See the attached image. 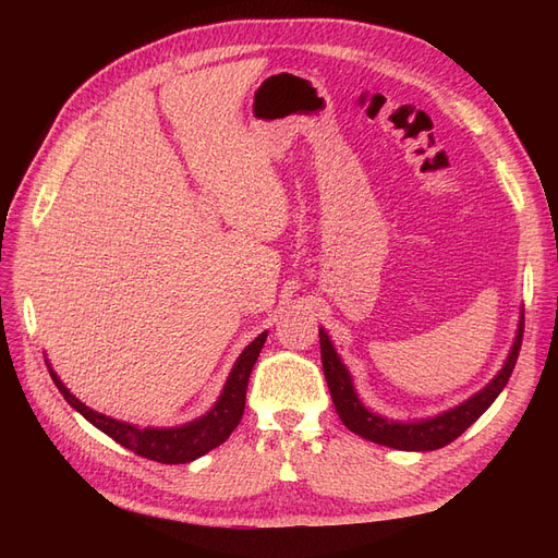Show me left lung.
<instances>
[{
    "label": "left lung",
    "instance_id": "obj_1",
    "mask_svg": "<svg viewBox=\"0 0 558 558\" xmlns=\"http://www.w3.org/2000/svg\"><path fill=\"white\" fill-rule=\"evenodd\" d=\"M320 363H324V375L330 388L332 404L337 414H340L342 424L365 440L377 442L384 447H393L400 451H433L447 447L453 442L456 437L465 433L475 421L492 408V402L500 396L505 384L510 381V375L514 369V363L519 359V349H521V337H523V316L519 318V328L517 337L508 361H505L500 373L488 381L480 393L468 398L465 402L456 404L453 410H447L437 416L430 418H421V421H388L375 412H369L365 404L359 400L356 388H353L349 369L344 363L337 356V351L330 342L328 332L320 328Z\"/></svg>",
    "mask_w": 558,
    "mask_h": 558
}]
</instances>
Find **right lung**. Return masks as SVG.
Returning <instances> with one entry per match:
<instances>
[{
    "label": "right lung",
    "mask_w": 558,
    "mask_h": 558,
    "mask_svg": "<svg viewBox=\"0 0 558 558\" xmlns=\"http://www.w3.org/2000/svg\"><path fill=\"white\" fill-rule=\"evenodd\" d=\"M267 340V332H260L256 340H253L242 353L238 363L232 365V373L223 386L221 398L216 400L214 408L191 424H183L177 428H140L125 424V421H116L111 416L99 414L90 408H86L76 396L70 393L60 377L48 369L50 377H53L58 391L64 396V400L72 404V408L86 416L95 428L107 433L109 437L118 445H123L125 449L134 451L137 456H144V459L158 461V463H191L199 456H205L207 451L216 449L218 445H223L230 433L238 428L240 418L244 414V402H246V386L251 369L258 361V353Z\"/></svg>",
    "instance_id": "obj_1"
}]
</instances>
